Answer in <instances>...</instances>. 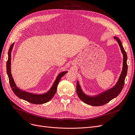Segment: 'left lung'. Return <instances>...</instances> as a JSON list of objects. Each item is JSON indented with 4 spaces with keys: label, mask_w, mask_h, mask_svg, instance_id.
Here are the masks:
<instances>
[{
    "label": "left lung",
    "mask_w": 135,
    "mask_h": 135,
    "mask_svg": "<svg viewBox=\"0 0 135 135\" xmlns=\"http://www.w3.org/2000/svg\"><path fill=\"white\" fill-rule=\"evenodd\" d=\"M114 39L118 42L119 45L121 49L122 52L123 54V67L121 75L120 76L119 79L115 86L113 88L105 91L101 94L95 96L90 97L86 95L80 87L79 83L76 84V93L80 100L88 104L93 106H101L105 104L113 98H114L119 95L120 92L123 90L125 84V79L127 75V54L123 46L122 43L120 40L117 37H114Z\"/></svg>",
    "instance_id": "8db88e82"
}]
</instances>
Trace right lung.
Instances as JSON below:
<instances>
[{
    "label": "right lung",
    "instance_id": "obj_1",
    "mask_svg": "<svg viewBox=\"0 0 135 135\" xmlns=\"http://www.w3.org/2000/svg\"><path fill=\"white\" fill-rule=\"evenodd\" d=\"M13 44L14 42H13L9 48L8 52V60L6 62V72L9 77V80L10 86L12 91L13 92V93L20 98L22 99L23 100H25L28 102L33 104H43L49 102L55 95L57 90V85L59 81H60L61 78L67 73V72H63L58 75L54 84H53L52 88L46 94L42 95H35L29 93H27V92L23 91L20 90L18 88H17V87H16L11 73V53Z\"/></svg>",
    "mask_w": 135,
    "mask_h": 135
}]
</instances>
